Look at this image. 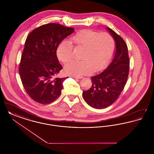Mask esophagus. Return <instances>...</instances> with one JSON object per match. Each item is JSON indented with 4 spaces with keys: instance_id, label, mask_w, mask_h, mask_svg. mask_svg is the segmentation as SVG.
Wrapping results in <instances>:
<instances>
[{
    "instance_id": "1",
    "label": "esophagus",
    "mask_w": 154,
    "mask_h": 154,
    "mask_svg": "<svg viewBox=\"0 0 154 154\" xmlns=\"http://www.w3.org/2000/svg\"><path fill=\"white\" fill-rule=\"evenodd\" d=\"M71 77H73V78H74V79H81L83 78L82 77H78V76H74V75L71 76Z\"/></svg>"
}]
</instances>
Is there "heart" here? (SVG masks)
<instances>
[{"mask_svg":"<svg viewBox=\"0 0 154 154\" xmlns=\"http://www.w3.org/2000/svg\"><path fill=\"white\" fill-rule=\"evenodd\" d=\"M71 41L64 40L58 46L57 57L67 63L73 59V44L84 49L81 60H73L65 67L67 73L81 76L98 72L108 65L116 48L115 40L110 34L94 30H82L72 37Z\"/></svg>","mask_w":154,"mask_h":154,"instance_id":"1","label":"heart"}]
</instances>
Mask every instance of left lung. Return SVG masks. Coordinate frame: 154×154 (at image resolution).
I'll return each mask as SVG.
<instances>
[{
  "instance_id": "left-lung-1",
  "label": "left lung",
  "mask_w": 154,
  "mask_h": 154,
  "mask_svg": "<svg viewBox=\"0 0 154 154\" xmlns=\"http://www.w3.org/2000/svg\"><path fill=\"white\" fill-rule=\"evenodd\" d=\"M115 40L116 50L114 59L101 73L91 77L92 85L82 92L85 101L96 109H105L115 102L124 89L129 71L128 47L124 39L107 28Z\"/></svg>"
}]
</instances>
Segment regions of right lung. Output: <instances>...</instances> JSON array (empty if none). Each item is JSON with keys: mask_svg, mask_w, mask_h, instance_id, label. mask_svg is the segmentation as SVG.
Instances as JSON below:
<instances>
[{"mask_svg": "<svg viewBox=\"0 0 154 154\" xmlns=\"http://www.w3.org/2000/svg\"><path fill=\"white\" fill-rule=\"evenodd\" d=\"M74 32L73 28L50 23L33 30L27 37L19 73L23 88L34 101L47 104L60 95L68 77H57L62 69L57 50L60 43Z\"/></svg>", "mask_w": 154, "mask_h": 154, "instance_id": "add662e5", "label": "right lung"}]
</instances>
